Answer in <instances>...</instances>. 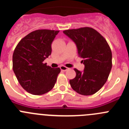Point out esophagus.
Listing matches in <instances>:
<instances>
[{
  "label": "esophagus",
  "mask_w": 129,
  "mask_h": 129,
  "mask_svg": "<svg viewBox=\"0 0 129 129\" xmlns=\"http://www.w3.org/2000/svg\"><path fill=\"white\" fill-rule=\"evenodd\" d=\"M60 68H61V70H62V71H67V70H68V68L64 67V66H61V67H60Z\"/></svg>",
  "instance_id": "34e87169"
}]
</instances>
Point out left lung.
Returning <instances> with one entry per match:
<instances>
[{
	"instance_id": "obj_1",
	"label": "left lung",
	"mask_w": 129,
	"mask_h": 129,
	"mask_svg": "<svg viewBox=\"0 0 129 129\" xmlns=\"http://www.w3.org/2000/svg\"><path fill=\"white\" fill-rule=\"evenodd\" d=\"M76 44L79 55L85 64L83 72L75 68L76 76L70 80L74 90L90 95L101 89L112 68V52L105 39L89 27L63 31Z\"/></svg>"
}]
</instances>
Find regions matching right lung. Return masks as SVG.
<instances>
[{
	"instance_id": "1",
	"label": "right lung",
	"mask_w": 129,
	"mask_h": 129,
	"mask_svg": "<svg viewBox=\"0 0 129 129\" xmlns=\"http://www.w3.org/2000/svg\"><path fill=\"white\" fill-rule=\"evenodd\" d=\"M59 31L38 29L20 40L13 54V70L20 85L34 95L52 89L61 69L43 61L52 53V43Z\"/></svg>"
}]
</instances>
